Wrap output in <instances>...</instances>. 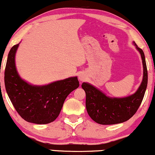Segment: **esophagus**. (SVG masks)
Here are the masks:
<instances>
[{
	"label": "esophagus",
	"mask_w": 155,
	"mask_h": 155,
	"mask_svg": "<svg viewBox=\"0 0 155 155\" xmlns=\"http://www.w3.org/2000/svg\"><path fill=\"white\" fill-rule=\"evenodd\" d=\"M87 74L84 73V72H81V73L79 74V80L80 81H84V80L87 79Z\"/></svg>",
	"instance_id": "34e87169"
}]
</instances>
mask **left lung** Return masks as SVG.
Here are the masks:
<instances>
[{"label":"left lung","instance_id":"obj_1","mask_svg":"<svg viewBox=\"0 0 155 155\" xmlns=\"http://www.w3.org/2000/svg\"><path fill=\"white\" fill-rule=\"evenodd\" d=\"M140 52L143 65V77L140 86L132 95L125 97H110L94 86L84 82L81 87L86 93L88 114L95 122L103 125L116 124L129 120L142 103L147 87V69L143 51L133 41Z\"/></svg>","mask_w":155,"mask_h":155}]
</instances>
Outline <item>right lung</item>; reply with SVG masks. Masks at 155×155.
Returning a JSON list of instances; mask_svg holds the SVG:
<instances>
[{"label":"right lung","instance_id":"obj_1","mask_svg":"<svg viewBox=\"0 0 155 155\" xmlns=\"http://www.w3.org/2000/svg\"><path fill=\"white\" fill-rule=\"evenodd\" d=\"M19 44L8 55L5 69V87L15 110L28 122L46 124L57 118L68 95L79 87L77 76L42 86L33 85L19 76L15 66V54Z\"/></svg>","mask_w":155,"mask_h":155}]
</instances>
